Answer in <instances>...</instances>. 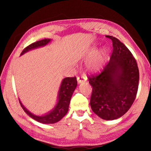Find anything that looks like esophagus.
<instances>
[{
    "label": "esophagus",
    "instance_id": "obj_1",
    "mask_svg": "<svg viewBox=\"0 0 151 151\" xmlns=\"http://www.w3.org/2000/svg\"><path fill=\"white\" fill-rule=\"evenodd\" d=\"M78 83H82L86 81V77L84 76H77Z\"/></svg>",
    "mask_w": 151,
    "mask_h": 151
}]
</instances>
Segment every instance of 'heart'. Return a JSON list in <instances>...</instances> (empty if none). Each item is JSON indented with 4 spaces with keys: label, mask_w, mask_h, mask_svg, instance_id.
I'll use <instances>...</instances> for the list:
<instances>
[{
    "label": "heart",
    "mask_w": 151,
    "mask_h": 151,
    "mask_svg": "<svg viewBox=\"0 0 151 151\" xmlns=\"http://www.w3.org/2000/svg\"><path fill=\"white\" fill-rule=\"evenodd\" d=\"M96 52V50L94 49L92 51V54H94V52ZM106 53V49H103L101 52L99 53L98 56L93 58V60L91 61V63H89V68H91V70H100L101 68L103 66V62L104 58V56H105Z\"/></svg>",
    "instance_id": "1"
}]
</instances>
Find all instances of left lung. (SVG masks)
<instances>
[{
    "label": "left lung",
    "instance_id": "obj_1",
    "mask_svg": "<svg viewBox=\"0 0 151 151\" xmlns=\"http://www.w3.org/2000/svg\"><path fill=\"white\" fill-rule=\"evenodd\" d=\"M113 50L109 62L100 73L88 76L93 87L91 106L96 115L114 120L126 113L133 104L139 87L137 61L123 43L112 36Z\"/></svg>",
    "mask_w": 151,
    "mask_h": 151
}]
</instances>
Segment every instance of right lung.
Here are the masks:
<instances>
[{
  "label": "right lung",
  "instance_id": "1",
  "mask_svg": "<svg viewBox=\"0 0 151 151\" xmlns=\"http://www.w3.org/2000/svg\"><path fill=\"white\" fill-rule=\"evenodd\" d=\"M50 40L48 39H45L33 42L24 48V50L22 51L21 55L24 54V52H27V51L33 49V48L45 46L47 43L49 42ZM76 85H77V81H76V76L66 77L64 78L62 83H61L59 93H58V101L57 104L56 105L54 110H52L50 112L45 116H39L35 115V114H32L31 112H30L22 105L20 100L19 103L24 112L31 118L35 119V121L41 122V123L43 124L55 123V122L59 121L60 120L62 119L66 115V114L67 113L71 96H72L73 92L76 87Z\"/></svg>",
  "mask_w": 151,
  "mask_h": 151
}]
</instances>
